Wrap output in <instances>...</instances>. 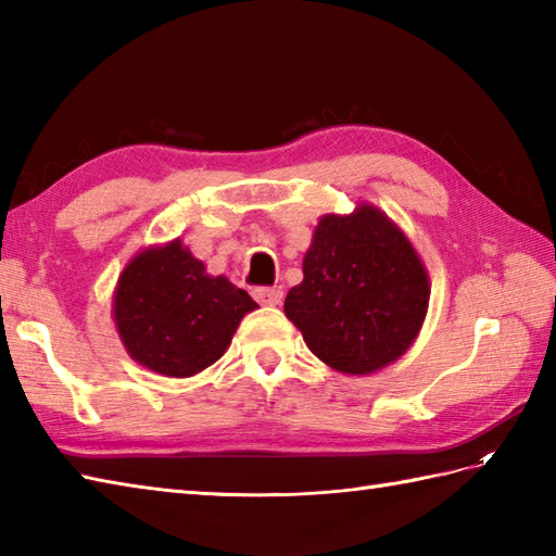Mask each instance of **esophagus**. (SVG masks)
<instances>
[{
    "label": "esophagus",
    "mask_w": 556,
    "mask_h": 556,
    "mask_svg": "<svg viewBox=\"0 0 556 556\" xmlns=\"http://www.w3.org/2000/svg\"><path fill=\"white\" fill-rule=\"evenodd\" d=\"M253 296L260 305H267V308H275V305L281 303V299H285V293H281L279 289H255Z\"/></svg>",
    "instance_id": "obj_1"
}]
</instances>
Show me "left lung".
<instances>
[{
  "instance_id": "left-lung-1",
  "label": "left lung",
  "mask_w": 556,
  "mask_h": 556,
  "mask_svg": "<svg viewBox=\"0 0 556 556\" xmlns=\"http://www.w3.org/2000/svg\"><path fill=\"white\" fill-rule=\"evenodd\" d=\"M430 279L408 236L380 207L323 215L285 313L317 358L341 375L399 361L428 315Z\"/></svg>"
}]
</instances>
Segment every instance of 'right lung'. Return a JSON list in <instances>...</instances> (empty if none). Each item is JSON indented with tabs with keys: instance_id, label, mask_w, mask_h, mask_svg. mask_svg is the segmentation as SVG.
Here are the masks:
<instances>
[{
	"instance_id": "1",
	"label": "right lung",
	"mask_w": 556,
	"mask_h": 556,
	"mask_svg": "<svg viewBox=\"0 0 556 556\" xmlns=\"http://www.w3.org/2000/svg\"><path fill=\"white\" fill-rule=\"evenodd\" d=\"M257 303L219 275H207L181 239L148 245L128 260L112 299L128 356L164 377H193L224 356Z\"/></svg>"
}]
</instances>
